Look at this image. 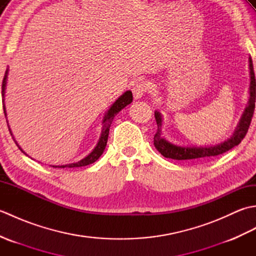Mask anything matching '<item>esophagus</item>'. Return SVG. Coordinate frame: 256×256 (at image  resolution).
<instances>
[{"label":"esophagus","instance_id":"esophagus-1","mask_svg":"<svg viewBox=\"0 0 256 256\" xmlns=\"http://www.w3.org/2000/svg\"><path fill=\"white\" fill-rule=\"evenodd\" d=\"M148 84H146L145 81H138L132 88L134 99L135 100L140 99V98L145 94V92H148Z\"/></svg>","mask_w":256,"mask_h":256}]
</instances>
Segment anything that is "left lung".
Masks as SVG:
<instances>
[{
  "mask_svg": "<svg viewBox=\"0 0 256 256\" xmlns=\"http://www.w3.org/2000/svg\"><path fill=\"white\" fill-rule=\"evenodd\" d=\"M248 69H250V86H248V101L246 106L241 116L234 132L229 138L221 143L209 146H180L168 142L167 140L162 138V118L160 111H155V118L157 122V132L154 135V145L160 153L166 157V158L184 160H206L212 158L218 155L226 153L230 150L234 146L241 143V140L246 136L248 130L251 124L254 108H255V99H256V81L253 69V62L251 56L248 57Z\"/></svg>",
  "mask_w": 256,
  "mask_h": 256,
  "instance_id": "1",
  "label": "left lung"
}]
</instances>
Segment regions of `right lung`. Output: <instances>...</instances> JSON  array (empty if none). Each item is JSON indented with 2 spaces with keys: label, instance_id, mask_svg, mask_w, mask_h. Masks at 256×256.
Masks as SVG:
<instances>
[{
  "label": "right lung",
  "instance_id": "1",
  "mask_svg": "<svg viewBox=\"0 0 256 256\" xmlns=\"http://www.w3.org/2000/svg\"><path fill=\"white\" fill-rule=\"evenodd\" d=\"M8 69H6V72H5V76L3 78V82H2V102L4 103V98H5V89H6V81H8ZM133 101V96H132V92L131 91H125L124 94L118 98V99L113 103V104L110 106V108L106 112L104 116H103L102 120V128H101V134H100V138L98 140V143L96 145V148L92 150V152L90 154L86 155L84 158L80 160L77 162H72V164H67V165H62V166H52L55 168H64V167H68V168H74V167H82V166H86V165H90L92 162H94L96 160H99V157L102 155L103 152H104V148L106 146V142H108V131H110V126L112 124V121L114 116H116V114L124 108L126 106H128L130 103ZM3 110H4V114H5V118H6V108H5V103L3 106ZM6 122L8 121V118H6ZM8 130H10V133L12 135V138L14 140L15 144L18 145V148L22 150V153H24L26 155L25 152L20 148V146L16 142L12 131H10V125H8Z\"/></svg>",
  "mask_w": 256,
  "mask_h": 256
}]
</instances>
